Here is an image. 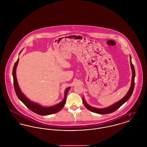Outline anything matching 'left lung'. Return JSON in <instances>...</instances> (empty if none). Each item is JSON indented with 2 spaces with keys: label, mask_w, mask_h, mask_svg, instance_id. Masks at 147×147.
I'll return each mask as SVG.
<instances>
[{
  "label": "left lung",
  "mask_w": 147,
  "mask_h": 147,
  "mask_svg": "<svg viewBox=\"0 0 147 147\" xmlns=\"http://www.w3.org/2000/svg\"><path fill=\"white\" fill-rule=\"evenodd\" d=\"M130 65L131 67V70H132V79H131V86L129 90L128 91V92L127 93V94L123 98L121 99V100H119V102H117L116 103L112 105L105 108H103V109H98V108H95L94 107H92L90 105H89L88 104L86 103L85 101V100L84 99V98L83 99V102L84 105H85V107H86V108L92 112L96 113H98V114H109L111 113L114 112L115 111H117L118 108H119L125 102H127L129 99L130 97L131 96V95L133 93V90H134V78H135V76H136V72H135V69L134 67L133 64L131 63V57H130Z\"/></svg>",
  "instance_id": "8db88e82"
}]
</instances>
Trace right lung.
<instances>
[{
  "label": "right lung",
  "instance_id": "add662e5",
  "mask_svg": "<svg viewBox=\"0 0 147 147\" xmlns=\"http://www.w3.org/2000/svg\"><path fill=\"white\" fill-rule=\"evenodd\" d=\"M19 62V59L16 62L13 69V83H14V87L15 89L16 93L17 95L18 98L24 103L28 108H29L32 112L35 113L37 114L41 115H46L54 114L55 113L58 112L64 106V104L66 102L67 93L69 91L70 87H69L66 89L64 94V99L61 103H59L54 106L51 107H43L38 104L35 103L34 102H31L29 100L26 96L24 95L21 90L19 89V87L18 84L17 80L16 78V68L17 67L18 63Z\"/></svg>",
  "mask_w": 147,
  "mask_h": 147
}]
</instances>
